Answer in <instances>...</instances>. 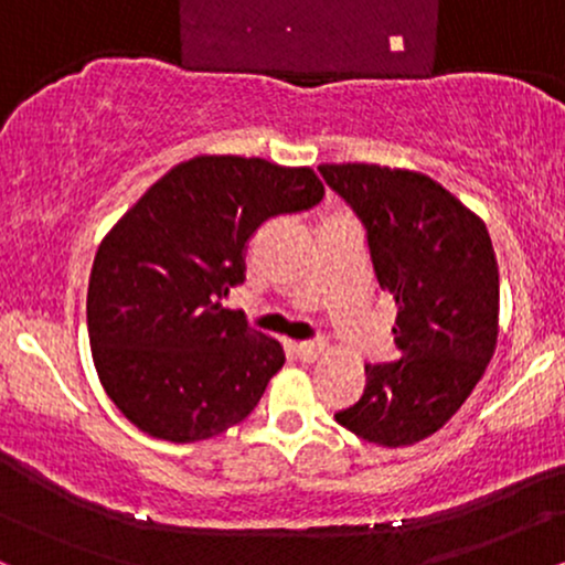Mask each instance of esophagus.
<instances>
[{
	"instance_id": "esophagus-1",
	"label": "esophagus",
	"mask_w": 565,
	"mask_h": 565,
	"mask_svg": "<svg viewBox=\"0 0 565 565\" xmlns=\"http://www.w3.org/2000/svg\"><path fill=\"white\" fill-rule=\"evenodd\" d=\"M291 350H295L297 359L305 361V364H310V361L319 359L327 348H323V342H297V345H291Z\"/></svg>"
}]
</instances>
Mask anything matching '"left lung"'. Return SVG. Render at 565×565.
Masks as SVG:
<instances>
[{"instance_id":"obj_1","label":"left lung","mask_w":565,"mask_h":565,"mask_svg":"<svg viewBox=\"0 0 565 565\" xmlns=\"http://www.w3.org/2000/svg\"><path fill=\"white\" fill-rule=\"evenodd\" d=\"M319 170L366 225L401 350L391 364H364V395L334 419L369 444L404 449L449 423L494 355V246L483 220L423 172L361 161Z\"/></svg>"}]
</instances>
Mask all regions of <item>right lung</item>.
<instances>
[{"instance_id":"obj_1","label":"right lung","mask_w":565,"mask_h":565,"mask_svg":"<svg viewBox=\"0 0 565 565\" xmlns=\"http://www.w3.org/2000/svg\"><path fill=\"white\" fill-rule=\"evenodd\" d=\"M310 167L201 153L172 167L103 236L87 332L103 391L138 430L196 444L238 425L284 348L223 308L265 220L316 206Z\"/></svg>"}]
</instances>
